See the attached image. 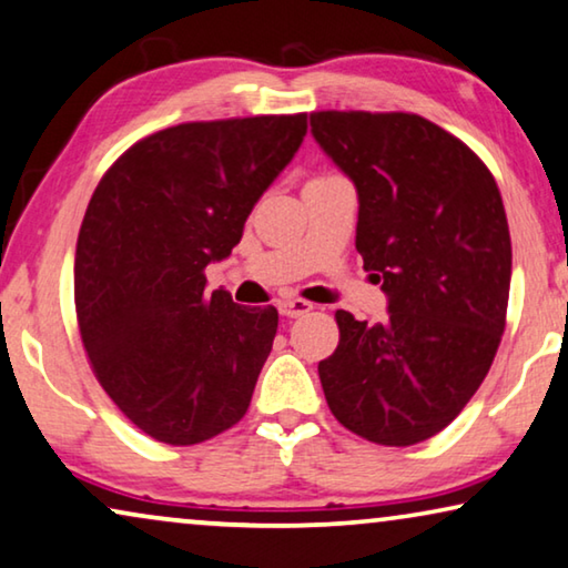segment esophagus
Returning <instances> with one entry per match:
<instances>
[{
  "label": "esophagus",
  "mask_w": 568,
  "mask_h": 568,
  "mask_svg": "<svg viewBox=\"0 0 568 568\" xmlns=\"http://www.w3.org/2000/svg\"><path fill=\"white\" fill-rule=\"evenodd\" d=\"M277 308H281L283 316H287V318H298V316H306L308 311H313V303L293 298V301H283Z\"/></svg>",
  "instance_id": "esophagus-1"
}]
</instances>
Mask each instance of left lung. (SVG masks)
Masks as SVG:
<instances>
[{
  "label": "left lung",
  "instance_id": "1",
  "mask_svg": "<svg viewBox=\"0 0 568 568\" xmlns=\"http://www.w3.org/2000/svg\"><path fill=\"white\" fill-rule=\"evenodd\" d=\"M311 132L357 189V252L387 295L383 324L336 311L338 346L318 362L326 403L372 444H420L459 416L500 346L513 273L500 189L418 114L313 112Z\"/></svg>",
  "mask_w": 568,
  "mask_h": 568
}]
</instances>
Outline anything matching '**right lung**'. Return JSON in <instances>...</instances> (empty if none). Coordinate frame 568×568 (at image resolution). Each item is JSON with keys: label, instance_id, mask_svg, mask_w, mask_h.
I'll return each mask as SVG.
<instances>
[{"label": "right lung", "instance_id": "right-lung-1", "mask_svg": "<svg viewBox=\"0 0 568 568\" xmlns=\"http://www.w3.org/2000/svg\"><path fill=\"white\" fill-rule=\"evenodd\" d=\"M308 114L185 122L134 145L83 216L73 298L91 369L142 434L171 446L240 423L277 311L206 291L262 193L306 138Z\"/></svg>", "mask_w": 568, "mask_h": 568}]
</instances>
